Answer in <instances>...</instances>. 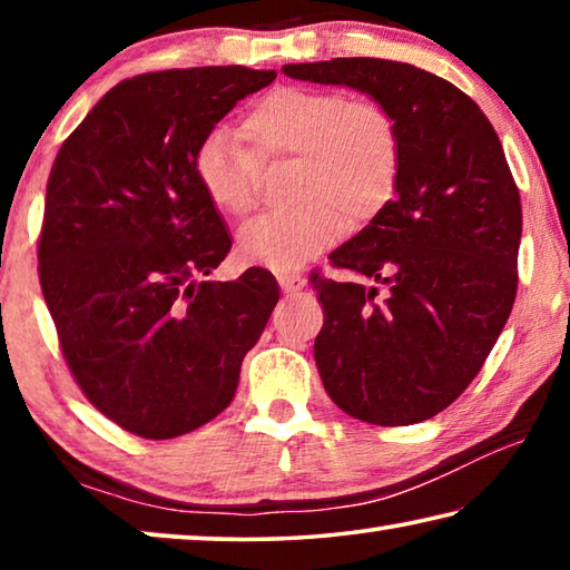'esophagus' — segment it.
<instances>
[{
    "instance_id": "34e87169",
    "label": "esophagus",
    "mask_w": 570,
    "mask_h": 570,
    "mask_svg": "<svg viewBox=\"0 0 570 570\" xmlns=\"http://www.w3.org/2000/svg\"><path fill=\"white\" fill-rule=\"evenodd\" d=\"M278 286H282L284 294H296L306 286V278L298 274H278Z\"/></svg>"
}]
</instances>
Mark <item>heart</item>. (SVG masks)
<instances>
[{
	"label": "heart",
	"instance_id": "obj_1",
	"mask_svg": "<svg viewBox=\"0 0 570 570\" xmlns=\"http://www.w3.org/2000/svg\"><path fill=\"white\" fill-rule=\"evenodd\" d=\"M240 128L254 153L210 130L193 153V176L210 206L244 218L256 204L258 160L296 156L294 200L302 204L250 220L238 236L246 266L296 272L392 204L400 180V132L374 100L342 92L276 88L246 110Z\"/></svg>",
	"mask_w": 570,
	"mask_h": 570
}]
</instances>
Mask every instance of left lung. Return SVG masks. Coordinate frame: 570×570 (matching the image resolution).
Masks as SVG:
<instances>
[{"label":"left lung","mask_w":570,"mask_h":570,"mask_svg":"<svg viewBox=\"0 0 570 570\" xmlns=\"http://www.w3.org/2000/svg\"><path fill=\"white\" fill-rule=\"evenodd\" d=\"M282 72L370 95L400 132L392 204L330 256L360 278L312 274L324 390L370 424L435 417L475 380L515 302L523 214L498 132L475 100L407 62L334 57Z\"/></svg>","instance_id":"8db88e82"}]
</instances>
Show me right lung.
<instances>
[{
    "instance_id": "add662e5",
    "label": "right lung",
    "mask_w": 570,
    "mask_h": 570,
    "mask_svg": "<svg viewBox=\"0 0 570 570\" xmlns=\"http://www.w3.org/2000/svg\"><path fill=\"white\" fill-rule=\"evenodd\" d=\"M274 80L240 65L138 75L55 158L42 294L77 384L132 435L178 438L224 412L278 302L266 268L210 282L230 236L193 176L198 142Z\"/></svg>"
}]
</instances>
